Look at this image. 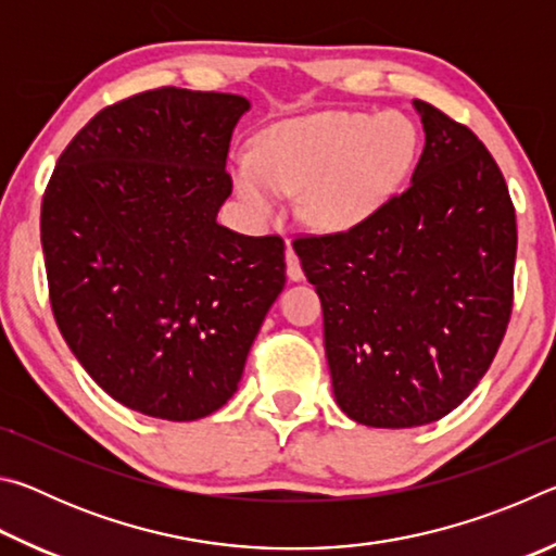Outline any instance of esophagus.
<instances>
[{
    "label": "esophagus",
    "instance_id": "1",
    "mask_svg": "<svg viewBox=\"0 0 556 556\" xmlns=\"http://www.w3.org/2000/svg\"><path fill=\"white\" fill-rule=\"evenodd\" d=\"M287 277H289L291 281H301V279H304V269H301V262H299L296 252H294V248H291L289 242H287Z\"/></svg>",
    "mask_w": 556,
    "mask_h": 556
}]
</instances>
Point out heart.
Instances as JSON below:
<instances>
[{
    "label": "heart",
    "mask_w": 556,
    "mask_h": 556,
    "mask_svg": "<svg viewBox=\"0 0 556 556\" xmlns=\"http://www.w3.org/2000/svg\"><path fill=\"white\" fill-rule=\"evenodd\" d=\"M417 154V129L400 112H316L279 122L257 139L255 156L235 162V186L262 218L281 193L321 230H348L392 199Z\"/></svg>",
    "instance_id": "obj_1"
}]
</instances>
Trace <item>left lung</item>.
<instances>
[{
	"instance_id": "left-lung-1",
	"label": "left lung",
	"mask_w": 556,
	"mask_h": 556,
	"mask_svg": "<svg viewBox=\"0 0 556 556\" xmlns=\"http://www.w3.org/2000/svg\"><path fill=\"white\" fill-rule=\"evenodd\" d=\"M425 152L407 191L355 228L301 235L338 407L357 425L446 417L491 368L513 312L515 205L485 144L414 100Z\"/></svg>"
}]
</instances>
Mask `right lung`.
<instances>
[{"label": "right lung", "mask_w": 556, "mask_h": 556, "mask_svg": "<svg viewBox=\"0 0 556 556\" xmlns=\"http://www.w3.org/2000/svg\"><path fill=\"white\" fill-rule=\"evenodd\" d=\"M250 102L156 88L100 110L63 149L41 203L53 318L112 400L168 421L228 402L285 289V240L215 220Z\"/></svg>", "instance_id": "right-lung-1"}]
</instances>
